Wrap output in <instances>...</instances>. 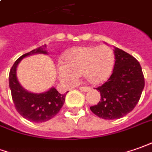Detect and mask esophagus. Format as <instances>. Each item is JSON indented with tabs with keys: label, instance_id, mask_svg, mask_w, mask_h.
I'll return each mask as SVG.
<instances>
[{
	"label": "esophagus",
	"instance_id": "obj_1",
	"mask_svg": "<svg viewBox=\"0 0 152 152\" xmlns=\"http://www.w3.org/2000/svg\"><path fill=\"white\" fill-rule=\"evenodd\" d=\"M78 89L80 90V91H82V92H88V91H89L90 89H91V88H89V87H79V88Z\"/></svg>",
	"mask_w": 152,
	"mask_h": 152
}]
</instances>
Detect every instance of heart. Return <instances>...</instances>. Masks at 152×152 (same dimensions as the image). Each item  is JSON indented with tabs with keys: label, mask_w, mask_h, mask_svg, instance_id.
I'll return each instance as SVG.
<instances>
[{
	"label": "heart",
	"mask_w": 152,
	"mask_h": 152,
	"mask_svg": "<svg viewBox=\"0 0 152 152\" xmlns=\"http://www.w3.org/2000/svg\"><path fill=\"white\" fill-rule=\"evenodd\" d=\"M63 64L57 67L58 78L63 82L74 83L77 76L83 75L92 84L105 82L113 72L114 55L109 47H78L67 51Z\"/></svg>",
	"instance_id": "1"
}]
</instances>
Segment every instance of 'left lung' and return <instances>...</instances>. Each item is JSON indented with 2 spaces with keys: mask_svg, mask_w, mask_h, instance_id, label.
I'll return each instance as SVG.
<instances>
[{
  "mask_svg": "<svg viewBox=\"0 0 152 152\" xmlns=\"http://www.w3.org/2000/svg\"><path fill=\"white\" fill-rule=\"evenodd\" d=\"M113 74L102 85L96 88L101 94L97 105L90 110L98 118L113 120L132 112L137 104L145 86L142 67L133 56L118 48L114 50Z\"/></svg>",
  "mask_w": 152,
  "mask_h": 152,
  "instance_id": "8db88e82",
  "label": "left lung"
}]
</instances>
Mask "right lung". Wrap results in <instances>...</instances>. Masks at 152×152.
Instances as JSON below:
<instances>
[{
	"instance_id": "add662e5",
	"label": "right lung",
	"mask_w": 152,
	"mask_h": 152,
	"mask_svg": "<svg viewBox=\"0 0 152 152\" xmlns=\"http://www.w3.org/2000/svg\"><path fill=\"white\" fill-rule=\"evenodd\" d=\"M46 45L23 54L15 62L9 74V86L15 107L19 113L30 122H43L53 118L62 108L65 94H60L54 88L43 94H32L25 90L16 78V68L22 58L34 54H47ZM68 93V92H67Z\"/></svg>"
}]
</instances>
